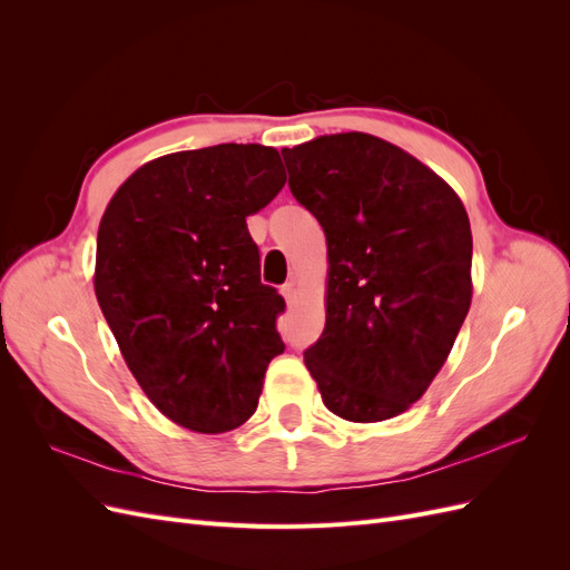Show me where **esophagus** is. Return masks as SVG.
I'll return each mask as SVG.
<instances>
[{
  "label": "esophagus",
  "mask_w": 570,
  "mask_h": 570,
  "mask_svg": "<svg viewBox=\"0 0 570 570\" xmlns=\"http://www.w3.org/2000/svg\"><path fill=\"white\" fill-rule=\"evenodd\" d=\"M281 295L285 297L287 304L295 302V297H297V285H295V283H285V285L281 287Z\"/></svg>",
  "instance_id": "esophagus-1"
}]
</instances>
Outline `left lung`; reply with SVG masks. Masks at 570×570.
Segmentation results:
<instances>
[{
  "instance_id": "left-lung-1",
  "label": "left lung",
  "mask_w": 570,
  "mask_h": 570,
  "mask_svg": "<svg viewBox=\"0 0 570 570\" xmlns=\"http://www.w3.org/2000/svg\"><path fill=\"white\" fill-rule=\"evenodd\" d=\"M283 157L327 243L325 327L304 364L335 416H400L471 308L469 214L433 168L368 132L321 135Z\"/></svg>"
}]
</instances>
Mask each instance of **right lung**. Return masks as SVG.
Returning <instances> with one entry per match:
<instances>
[{"label": "right lung", "mask_w": 570, "mask_h": 570, "mask_svg": "<svg viewBox=\"0 0 570 570\" xmlns=\"http://www.w3.org/2000/svg\"><path fill=\"white\" fill-rule=\"evenodd\" d=\"M283 185L273 147L176 151L137 168L99 220L101 314L149 402L195 433L243 425L285 350V302L262 285L247 230Z\"/></svg>", "instance_id": "add662e5"}]
</instances>
